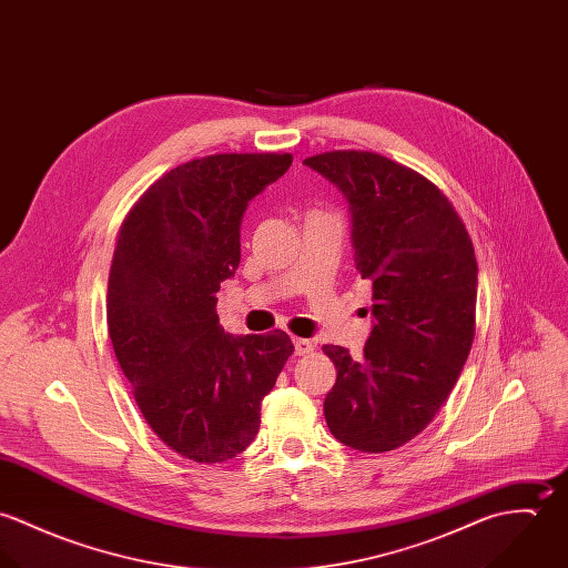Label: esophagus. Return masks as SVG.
I'll use <instances>...</instances> for the list:
<instances>
[{"label": "esophagus", "instance_id": "1", "mask_svg": "<svg viewBox=\"0 0 568 568\" xmlns=\"http://www.w3.org/2000/svg\"><path fill=\"white\" fill-rule=\"evenodd\" d=\"M293 345H295V354L297 356H308L315 349L313 341H308V338H293Z\"/></svg>", "mask_w": 568, "mask_h": 568}]
</instances>
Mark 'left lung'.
Wrapping results in <instances>:
<instances>
[{"mask_svg":"<svg viewBox=\"0 0 568 568\" xmlns=\"http://www.w3.org/2000/svg\"><path fill=\"white\" fill-rule=\"evenodd\" d=\"M304 163L345 196L354 264L372 282L374 302L361 358L324 345L336 367L325 422L354 450H394L428 426L470 354L475 246L450 201L406 165L363 151Z\"/></svg>","mask_w":568,"mask_h":568,"instance_id":"obj_1","label":"left lung"}]
</instances>
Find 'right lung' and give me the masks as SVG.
Masks as SVG:
<instances>
[{"label":"right lung","instance_id":"add662e5","mask_svg":"<svg viewBox=\"0 0 568 568\" xmlns=\"http://www.w3.org/2000/svg\"><path fill=\"white\" fill-rule=\"evenodd\" d=\"M293 163L288 153L210 155L158 179L124 219L113 251L106 324L142 415L174 453L234 459L293 354L286 332H225L216 293L241 264L248 201Z\"/></svg>","mask_w":568,"mask_h":568}]
</instances>
